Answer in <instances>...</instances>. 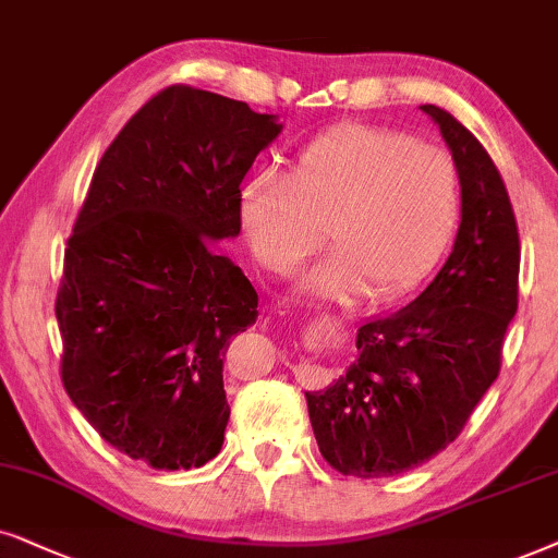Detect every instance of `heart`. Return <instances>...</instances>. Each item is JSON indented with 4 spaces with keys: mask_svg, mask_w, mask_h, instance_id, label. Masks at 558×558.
I'll list each match as a JSON object with an SVG mask.
<instances>
[{
    "mask_svg": "<svg viewBox=\"0 0 558 558\" xmlns=\"http://www.w3.org/2000/svg\"><path fill=\"white\" fill-rule=\"evenodd\" d=\"M242 227L272 272H291L329 240L303 291L329 301L403 291L441 255L459 217L449 150L400 130L347 124L311 140L288 178L265 170L244 183Z\"/></svg>",
    "mask_w": 558,
    "mask_h": 558,
    "instance_id": "1",
    "label": "heart"
}]
</instances>
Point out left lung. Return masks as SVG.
Returning <instances> with one entry per match:
<instances>
[{
    "instance_id": "left-lung-1",
    "label": "left lung",
    "mask_w": 558,
    "mask_h": 558,
    "mask_svg": "<svg viewBox=\"0 0 558 558\" xmlns=\"http://www.w3.org/2000/svg\"><path fill=\"white\" fill-rule=\"evenodd\" d=\"M439 124L462 185L454 250L436 278L392 314L356 331V360L326 390L306 392L318 451L352 477H392L462 434L497 380L518 311L521 240L500 170L447 109Z\"/></svg>"
}]
</instances>
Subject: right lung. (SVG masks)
<instances>
[{
  "label": "right lung",
  "mask_w": 558,
  "mask_h": 558,
  "mask_svg": "<svg viewBox=\"0 0 558 558\" xmlns=\"http://www.w3.org/2000/svg\"><path fill=\"white\" fill-rule=\"evenodd\" d=\"M280 130L244 101L162 88L101 155L73 225L56 299L63 388L153 470L204 466L225 444V354L257 322V293L211 242L240 234L242 178Z\"/></svg>",
  "instance_id": "right-lung-1"
}]
</instances>
